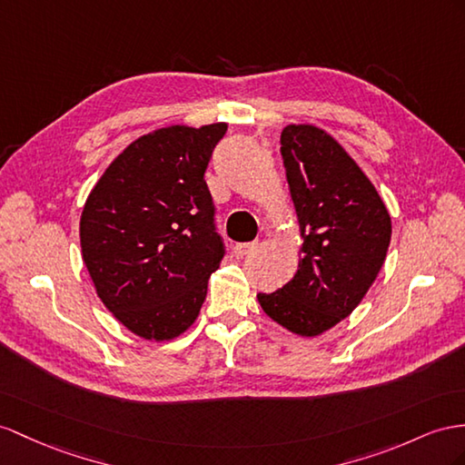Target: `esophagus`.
Wrapping results in <instances>:
<instances>
[{
    "instance_id": "obj_1",
    "label": "esophagus",
    "mask_w": 465,
    "mask_h": 465,
    "mask_svg": "<svg viewBox=\"0 0 465 465\" xmlns=\"http://www.w3.org/2000/svg\"><path fill=\"white\" fill-rule=\"evenodd\" d=\"M255 242L253 243H237L235 247H233V253H235V257H245V255H249L255 249Z\"/></svg>"
}]
</instances>
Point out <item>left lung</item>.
<instances>
[{"instance_id":"left-lung-1","label":"left lung","mask_w":465,"mask_h":465,"mask_svg":"<svg viewBox=\"0 0 465 465\" xmlns=\"http://www.w3.org/2000/svg\"><path fill=\"white\" fill-rule=\"evenodd\" d=\"M281 154L301 261L282 289L257 301L272 322L316 338L348 318L375 282L391 243V216L361 166L322 127L289 124Z\"/></svg>"}]
</instances>
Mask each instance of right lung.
<instances>
[{"instance_id":"right-lung-1","label":"right lung","mask_w":465,"mask_h":465,"mask_svg":"<svg viewBox=\"0 0 465 465\" xmlns=\"http://www.w3.org/2000/svg\"><path fill=\"white\" fill-rule=\"evenodd\" d=\"M228 124L166 125L137 137L94 184L82 259L104 306L131 334L171 341L196 322L223 245L204 173Z\"/></svg>"}]
</instances>
